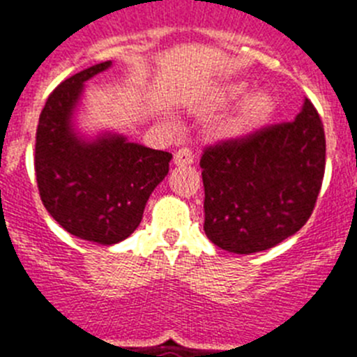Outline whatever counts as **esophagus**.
Returning a JSON list of instances; mask_svg holds the SVG:
<instances>
[{"mask_svg": "<svg viewBox=\"0 0 357 357\" xmlns=\"http://www.w3.org/2000/svg\"><path fill=\"white\" fill-rule=\"evenodd\" d=\"M194 163V156H192V151L188 147H181L179 151L174 153V165L176 167H186Z\"/></svg>", "mask_w": 357, "mask_h": 357, "instance_id": "1", "label": "esophagus"}]
</instances>
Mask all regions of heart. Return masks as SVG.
<instances>
[{
    "label": "heart",
    "instance_id": "heart-1",
    "mask_svg": "<svg viewBox=\"0 0 357 357\" xmlns=\"http://www.w3.org/2000/svg\"><path fill=\"white\" fill-rule=\"evenodd\" d=\"M249 83L245 79H229L217 85L208 94L204 110L215 112L229 107L238 99L242 101L215 126V139L218 140H240L265 126L275 114L278 102L268 91L249 92Z\"/></svg>",
    "mask_w": 357,
    "mask_h": 357
}]
</instances>
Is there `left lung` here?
Masks as SVG:
<instances>
[{"instance_id": "left-lung-1", "label": "left lung", "mask_w": 357, "mask_h": 357, "mask_svg": "<svg viewBox=\"0 0 357 357\" xmlns=\"http://www.w3.org/2000/svg\"><path fill=\"white\" fill-rule=\"evenodd\" d=\"M204 233L236 255L271 249L307 222L326 169L322 121L304 99L294 123L208 147Z\"/></svg>"}]
</instances>
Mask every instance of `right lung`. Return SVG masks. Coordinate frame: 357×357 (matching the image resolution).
I'll use <instances>...</instances> for the list:
<instances>
[{"instance_id": "add662e5", "label": "right lung", "mask_w": 357, "mask_h": 357, "mask_svg": "<svg viewBox=\"0 0 357 357\" xmlns=\"http://www.w3.org/2000/svg\"><path fill=\"white\" fill-rule=\"evenodd\" d=\"M112 60L79 70L47 98L37 128L35 174L51 217L82 240L114 245L139 227L144 208L165 179L172 155L112 130L78 126L85 83Z\"/></svg>"}]
</instances>
